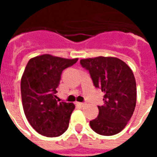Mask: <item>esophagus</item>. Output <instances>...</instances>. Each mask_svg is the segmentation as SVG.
<instances>
[{"label":"esophagus","mask_w":157,"mask_h":157,"mask_svg":"<svg viewBox=\"0 0 157 157\" xmlns=\"http://www.w3.org/2000/svg\"><path fill=\"white\" fill-rule=\"evenodd\" d=\"M77 105L82 108V107H85V106L86 105V102H77Z\"/></svg>","instance_id":"obj_1"}]
</instances>
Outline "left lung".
<instances>
[{
	"label": "left lung",
	"mask_w": 157,
	"mask_h": 157,
	"mask_svg": "<svg viewBox=\"0 0 157 157\" xmlns=\"http://www.w3.org/2000/svg\"><path fill=\"white\" fill-rule=\"evenodd\" d=\"M91 75L93 84L104 92V104L98 116L90 121L99 135L110 136L122 131L131 118L136 105V82L125 62L115 57L99 56L80 60Z\"/></svg>",
	"instance_id": "obj_1"
}]
</instances>
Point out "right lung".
<instances>
[{"label":"right lung","instance_id":"right-lung-1","mask_svg":"<svg viewBox=\"0 0 157 157\" xmlns=\"http://www.w3.org/2000/svg\"><path fill=\"white\" fill-rule=\"evenodd\" d=\"M78 59L42 55L30 59L21 79L22 107L29 124L46 137L61 135L69 127L74 103L56 101L62 71Z\"/></svg>","mask_w":157,"mask_h":157}]
</instances>
